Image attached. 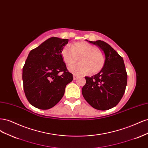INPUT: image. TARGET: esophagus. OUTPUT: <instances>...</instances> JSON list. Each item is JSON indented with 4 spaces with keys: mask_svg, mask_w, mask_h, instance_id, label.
<instances>
[{
    "mask_svg": "<svg viewBox=\"0 0 148 148\" xmlns=\"http://www.w3.org/2000/svg\"><path fill=\"white\" fill-rule=\"evenodd\" d=\"M78 78V77L77 75H73V79H74V80L77 79Z\"/></svg>",
    "mask_w": 148,
    "mask_h": 148,
    "instance_id": "obj_1",
    "label": "esophagus"
}]
</instances>
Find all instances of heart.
I'll list each match as a JSON object with an SVG mask.
<instances>
[{"label": "heart", "instance_id": "1", "mask_svg": "<svg viewBox=\"0 0 148 148\" xmlns=\"http://www.w3.org/2000/svg\"><path fill=\"white\" fill-rule=\"evenodd\" d=\"M77 56L79 57L80 63L73 64L76 60ZM62 57L66 65H70L69 70L77 75H84L89 72L96 74L102 69L105 63L104 52L86 42H78L71 44V46H65L62 51Z\"/></svg>", "mask_w": 148, "mask_h": 148}]
</instances>
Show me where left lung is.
<instances>
[{
	"label": "left lung",
	"mask_w": 148,
	"mask_h": 148,
	"mask_svg": "<svg viewBox=\"0 0 148 148\" xmlns=\"http://www.w3.org/2000/svg\"><path fill=\"white\" fill-rule=\"evenodd\" d=\"M105 53L102 69L91 77H84L86 84L82 94L88 104L97 110H106L117 106L122 99L127 84V73L123 58L106 42L90 41Z\"/></svg>",
	"instance_id": "8db88e82"
}]
</instances>
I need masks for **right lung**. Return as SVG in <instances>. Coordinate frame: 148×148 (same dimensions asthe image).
Returning <instances> with one entry per match:
<instances>
[{
    "label": "right lung",
    "instance_id": "1",
    "mask_svg": "<svg viewBox=\"0 0 148 148\" xmlns=\"http://www.w3.org/2000/svg\"><path fill=\"white\" fill-rule=\"evenodd\" d=\"M68 42L67 39L52 37L29 53L23 68V89L28 102L38 109L46 110L56 106L63 97L66 84L73 80L62 57Z\"/></svg>",
    "mask_w": 148,
    "mask_h": 148
}]
</instances>
